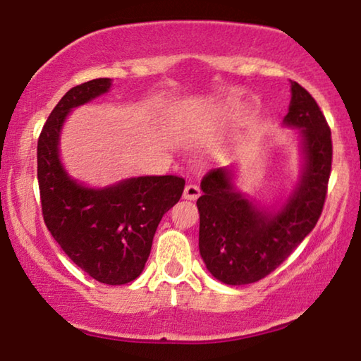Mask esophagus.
<instances>
[{
  "instance_id": "esophagus-1",
  "label": "esophagus",
  "mask_w": 361,
  "mask_h": 361,
  "mask_svg": "<svg viewBox=\"0 0 361 361\" xmlns=\"http://www.w3.org/2000/svg\"><path fill=\"white\" fill-rule=\"evenodd\" d=\"M201 196V188L197 186V185H186V188H185V192H183V197H185V200H190V201H195V200H197V197Z\"/></svg>"
}]
</instances>
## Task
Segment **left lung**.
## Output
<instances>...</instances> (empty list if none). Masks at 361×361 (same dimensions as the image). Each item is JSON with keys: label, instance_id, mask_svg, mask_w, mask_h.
<instances>
[{"label": "left lung", "instance_id": "left-lung-1", "mask_svg": "<svg viewBox=\"0 0 361 361\" xmlns=\"http://www.w3.org/2000/svg\"><path fill=\"white\" fill-rule=\"evenodd\" d=\"M284 124L299 128L306 166L286 204L275 214L253 206L232 186L231 171L212 169L201 181L200 252L212 276L226 284L255 283L275 271L316 227L327 196L332 137L321 108L293 81Z\"/></svg>", "mask_w": 361, "mask_h": 361}]
</instances>
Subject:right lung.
<instances>
[{
	"label": "right lung",
	"instance_id": "right-lung-1",
	"mask_svg": "<svg viewBox=\"0 0 361 361\" xmlns=\"http://www.w3.org/2000/svg\"><path fill=\"white\" fill-rule=\"evenodd\" d=\"M109 78L73 86L45 121L37 142V180L47 229L75 265L104 284L134 281L144 270L161 217L180 201L185 180L139 176L90 190L65 173L59 135L72 108L106 93Z\"/></svg>",
	"mask_w": 361,
	"mask_h": 361
}]
</instances>
